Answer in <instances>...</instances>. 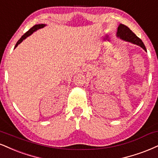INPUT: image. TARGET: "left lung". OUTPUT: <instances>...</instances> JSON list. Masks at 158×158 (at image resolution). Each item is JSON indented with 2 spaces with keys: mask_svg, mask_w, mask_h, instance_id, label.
Wrapping results in <instances>:
<instances>
[{
  "mask_svg": "<svg viewBox=\"0 0 158 158\" xmlns=\"http://www.w3.org/2000/svg\"><path fill=\"white\" fill-rule=\"evenodd\" d=\"M117 35L118 37H120L121 39L123 40H126L127 42H130V43H134L138 45H140L142 47L144 50L146 51L145 45L142 42L141 40L139 37H138L131 30L127 27V26L123 24H120L118 27V32Z\"/></svg>",
  "mask_w": 158,
  "mask_h": 158,
  "instance_id": "left-lung-1",
  "label": "left lung"
}]
</instances>
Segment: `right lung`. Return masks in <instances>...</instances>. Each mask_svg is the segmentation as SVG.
Wrapping results in <instances>:
<instances>
[{
  "label": "right lung",
  "mask_w": 158,
  "mask_h": 158,
  "mask_svg": "<svg viewBox=\"0 0 158 158\" xmlns=\"http://www.w3.org/2000/svg\"><path fill=\"white\" fill-rule=\"evenodd\" d=\"M45 26V25L44 24H38V25H35V26H34L33 27H31V28H30L29 30H28V31H26V33L24 34L21 37V38H20V40H19L17 42V43H16V45H15V48H16L17 46H18V45L20 44V43H21V42L24 39H26V37H28V36L29 35H31L32 33H33L34 31H35L36 30H37V29H39V28H43Z\"/></svg>",
  "instance_id": "add662e5"
}]
</instances>
